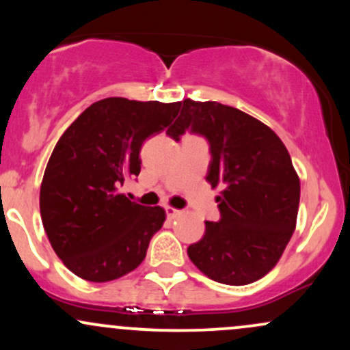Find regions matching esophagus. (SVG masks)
Instances as JSON below:
<instances>
[{"label":"esophagus","instance_id":"obj_1","mask_svg":"<svg viewBox=\"0 0 350 350\" xmlns=\"http://www.w3.org/2000/svg\"><path fill=\"white\" fill-rule=\"evenodd\" d=\"M179 214H180L179 208H174V207H170V206L166 207V215H167V219H174V217H178Z\"/></svg>","mask_w":350,"mask_h":350}]
</instances>
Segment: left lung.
Returning a JSON list of instances; mask_svg holds the SVG:
<instances>
[{
    "instance_id": "left-lung-1",
    "label": "left lung",
    "mask_w": 350,
    "mask_h": 350,
    "mask_svg": "<svg viewBox=\"0 0 350 350\" xmlns=\"http://www.w3.org/2000/svg\"><path fill=\"white\" fill-rule=\"evenodd\" d=\"M189 128L211 144L206 179L224 187L219 222H206L189 258L219 283H253L275 268L296 227L301 187L290 152L270 126L219 102L184 100L166 133L179 142Z\"/></svg>"
}]
</instances>
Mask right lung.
I'll return each mask as SVG.
<instances>
[{
  "mask_svg": "<svg viewBox=\"0 0 350 350\" xmlns=\"http://www.w3.org/2000/svg\"><path fill=\"white\" fill-rule=\"evenodd\" d=\"M180 105L103 98L60 136L44 171L39 207L52 248L74 275L105 283L144 260L166 212L131 202L120 187L139 174L144 139L172 123Z\"/></svg>",
  "mask_w": 350,
  "mask_h": 350,
  "instance_id": "right-lung-1",
  "label": "right lung"
}]
</instances>
